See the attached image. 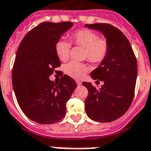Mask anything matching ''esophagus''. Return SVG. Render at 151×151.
Instances as JSON below:
<instances>
[{
    "instance_id": "1",
    "label": "esophagus",
    "mask_w": 151,
    "mask_h": 151,
    "mask_svg": "<svg viewBox=\"0 0 151 151\" xmlns=\"http://www.w3.org/2000/svg\"><path fill=\"white\" fill-rule=\"evenodd\" d=\"M76 82H77V85H78V86L82 85V82H81V81H79V80H77Z\"/></svg>"
}]
</instances>
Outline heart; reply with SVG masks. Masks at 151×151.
<instances>
[{
	"instance_id": "1",
	"label": "heart",
	"mask_w": 151,
	"mask_h": 151,
	"mask_svg": "<svg viewBox=\"0 0 151 151\" xmlns=\"http://www.w3.org/2000/svg\"><path fill=\"white\" fill-rule=\"evenodd\" d=\"M70 39L76 45L84 47V56L89 61L94 63L101 62L104 59L108 51L107 40L99 38L98 35L93 31L82 29L70 35ZM70 43L65 40H60L56 43L55 51L61 61L69 58ZM88 71V67L84 63L71 61L65 66V73L75 79H81Z\"/></svg>"
}]
</instances>
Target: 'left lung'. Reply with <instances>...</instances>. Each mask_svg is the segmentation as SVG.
<instances>
[{
	"label": "left lung",
	"mask_w": 151,
	"mask_h": 151,
	"mask_svg": "<svg viewBox=\"0 0 151 151\" xmlns=\"http://www.w3.org/2000/svg\"><path fill=\"white\" fill-rule=\"evenodd\" d=\"M99 31L108 43L107 56L91 73L92 79L104 82L101 88L82 82L88 90L85 100L86 115L98 122H111L126 112L133 101L137 64L129 41L117 28L107 23L86 24Z\"/></svg>",
	"instance_id": "8db88e82"
}]
</instances>
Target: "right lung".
<instances>
[{
	"mask_svg": "<svg viewBox=\"0 0 151 151\" xmlns=\"http://www.w3.org/2000/svg\"><path fill=\"white\" fill-rule=\"evenodd\" d=\"M73 26L69 22H43L29 31L18 47L12 72L13 88L22 111L37 123L61 120L66 103L77 87L68 75L63 76L58 84L49 79L60 65L56 43Z\"/></svg>",
	"mask_w": 151,
	"mask_h": 151,
	"instance_id": "add662e5",
	"label": "right lung"
}]
</instances>
